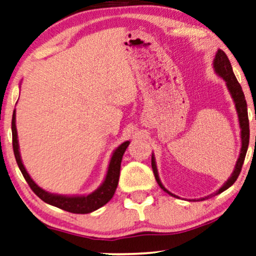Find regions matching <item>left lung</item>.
Listing matches in <instances>:
<instances>
[{
    "instance_id": "1",
    "label": "left lung",
    "mask_w": 256,
    "mask_h": 256,
    "mask_svg": "<svg viewBox=\"0 0 256 256\" xmlns=\"http://www.w3.org/2000/svg\"><path fill=\"white\" fill-rule=\"evenodd\" d=\"M212 68L214 71H215L216 74H218L220 78H222L224 82H226V88L230 93L232 100L234 102V106L236 110H237V115H238V120H239V128H240V138H242V148H240V154L239 158L236 162V166L234 172L231 174L230 178L224 182L222 188H220V190H217L215 193L210 194V196H204V198H200V199H192L190 201H202V200H207L209 198L215 196L217 194L224 192V190H228L230 186L234 184V182L237 180V178L239 176L240 171H242V166L244 164V161H245V156L247 152V148H248V144H250V122H248V114H247V104L245 100V95H244V92L240 84L238 82L237 78L234 74V70H232L231 63L228 60V56L226 55L222 49H218L215 55V58H214L212 62ZM152 171H154V176L158 184L160 185L163 190L166 193L169 194V196H174V198H179L177 196H174V193H171L170 190H168L164 186H163L161 179L158 177V166H156V161H155V155L154 152H152Z\"/></svg>"
}]
</instances>
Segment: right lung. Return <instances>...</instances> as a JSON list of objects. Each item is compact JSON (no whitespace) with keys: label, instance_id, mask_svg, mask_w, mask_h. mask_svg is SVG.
Masks as SVG:
<instances>
[{"label":"right lung","instance_id":"obj_1","mask_svg":"<svg viewBox=\"0 0 256 256\" xmlns=\"http://www.w3.org/2000/svg\"><path fill=\"white\" fill-rule=\"evenodd\" d=\"M11 131H12V147L14 158H16L17 164L20 169L22 176L25 180L28 182L30 188H32L34 193L40 198L41 200L44 201L46 204L54 206V207L60 208L63 210L74 212V214H90L92 212L104 206L106 202L112 200V198L115 194L117 188L118 180H120V163L126 148L128 147L130 141H124L123 144H120L115 150L112 152V158H110L108 170H106V177L102 182V184L98 188L87 196H62V194H55L47 192V190L40 188L36 182L33 180L26 171L24 164H22L20 152H19V144H18V134L16 128V109L14 110L12 114V122H11Z\"/></svg>","mask_w":256,"mask_h":256}]
</instances>
